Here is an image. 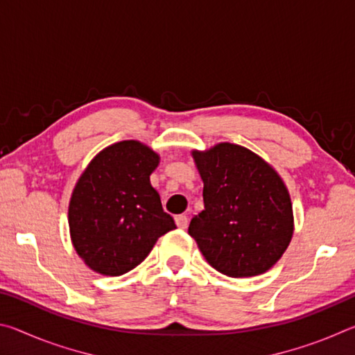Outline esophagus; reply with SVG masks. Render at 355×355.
<instances>
[{"label":"esophagus","mask_w":355,"mask_h":355,"mask_svg":"<svg viewBox=\"0 0 355 355\" xmlns=\"http://www.w3.org/2000/svg\"><path fill=\"white\" fill-rule=\"evenodd\" d=\"M175 224H177L178 228H186V227H188V224H189L188 216H184V214L175 216Z\"/></svg>","instance_id":"34e87169"}]
</instances>
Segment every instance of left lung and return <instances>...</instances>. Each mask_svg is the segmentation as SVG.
I'll return each instance as SVG.
<instances>
[{"label":"left lung","instance_id":"left-lung-1","mask_svg":"<svg viewBox=\"0 0 355 355\" xmlns=\"http://www.w3.org/2000/svg\"><path fill=\"white\" fill-rule=\"evenodd\" d=\"M192 158L205 209L188 233L211 266L228 277L266 272L291 241L293 207L284 180L249 148L220 142Z\"/></svg>","mask_w":355,"mask_h":355}]
</instances>
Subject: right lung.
Returning <instances> with one entry per match:
<instances>
[{"instance_id":"obj_1","label":"right lung","mask_w":355,"mask_h":355,"mask_svg":"<svg viewBox=\"0 0 355 355\" xmlns=\"http://www.w3.org/2000/svg\"><path fill=\"white\" fill-rule=\"evenodd\" d=\"M159 156L122 141L95 156L71 192L69 227L76 254L92 271L122 275L146 260L159 236L177 228L150 173Z\"/></svg>"}]
</instances>
